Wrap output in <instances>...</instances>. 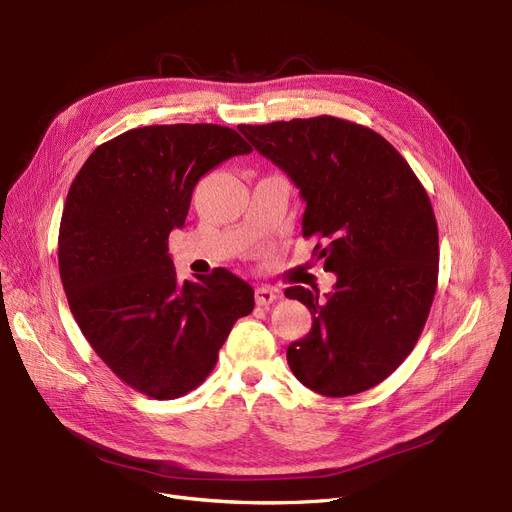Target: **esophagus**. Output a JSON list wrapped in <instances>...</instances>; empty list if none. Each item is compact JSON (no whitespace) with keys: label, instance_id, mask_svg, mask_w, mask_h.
Here are the masks:
<instances>
[{"label":"esophagus","instance_id":"obj_1","mask_svg":"<svg viewBox=\"0 0 512 512\" xmlns=\"http://www.w3.org/2000/svg\"><path fill=\"white\" fill-rule=\"evenodd\" d=\"M274 299H276V290L270 288V286H259L255 290V301L261 307H267L270 303H274Z\"/></svg>","mask_w":512,"mask_h":512}]
</instances>
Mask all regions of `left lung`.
Segmentation results:
<instances>
[{
    "label": "left lung",
    "mask_w": 512,
    "mask_h": 512,
    "mask_svg": "<svg viewBox=\"0 0 512 512\" xmlns=\"http://www.w3.org/2000/svg\"><path fill=\"white\" fill-rule=\"evenodd\" d=\"M238 130L299 188L303 236L326 238L319 259L338 278L326 299L303 286L284 292L313 315L286 351L292 373L332 398L378 386L415 348L438 286V224L423 184L382 134L342 118Z\"/></svg>",
    "instance_id": "left-lung-1"
}]
</instances>
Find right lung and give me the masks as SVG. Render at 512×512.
Segmentation results:
<instances>
[{"mask_svg":"<svg viewBox=\"0 0 512 512\" xmlns=\"http://www.w3.org/2000/svg\"><path fill=\"white\" fill-rule=\"evenodd\" d=\"M253 149L218 124L132 128L70 184L58 263L70 311L99 359L137 392L174 400L213 371L253 288L224 267L180 282L168 238L201 176Z\"/></svg>","mask_w":512,"mask_h":512,"instance_id":"obj_1","label":"right lung"}]
</instances>
